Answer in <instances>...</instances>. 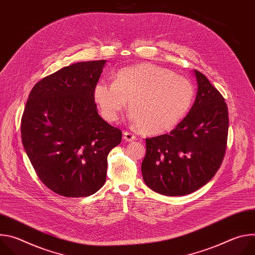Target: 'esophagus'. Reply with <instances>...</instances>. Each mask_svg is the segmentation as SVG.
<instances>
[{
  "instance_id": "esophagus-1",
  "label": "esophagus",
  "mask_w": 255,
  "mask_h": 255,
  "mask_svg": "<svg viewBox=\"0 0 255 255\" xmlns=\"http://www.w3.org/2000/svg\"><path fill=\"white\" fill-rule=\"evenodd\" d=\"M123 138H124V140L125 141H127V142H130V141H133V140H135V135L134 134H132V133H130V132H124V134H123Z\"/></svg>"
}]
</instances>
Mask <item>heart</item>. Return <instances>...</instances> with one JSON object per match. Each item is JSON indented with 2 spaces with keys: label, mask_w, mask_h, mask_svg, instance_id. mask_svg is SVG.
<instances>
[{
  "label": "heart",
  "mask_w": 255,
  "mask_h": 255,
  "mask_svg": "<svg viewBox=\"0 0 255 255\" xmlns=\"http://www.w3.org/2000/svg\"><path fill=\"white\" fill-rule=\"evenodd\" d=\"M93 94L107 121H116L129 101L130 119L143 133L157 135L171 130L187 116L196 91L187 78L143 62L121 68L114 83H97Z\"/></svg>",
  "instance_id": "heart-1"
}]
</instances>
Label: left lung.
<instances>
[{
	"label": "left lung",
	"instance_id": "left-lung-1",
	"mask_svg": "<svg viewBox=\"0 0 255 255\" xmlns=\"http://www.w3.org/2000/svg\"><path fill=\"white\" fill-rule=\"evenodd\" d=\"M195 103L167 134L146 138L141 164L144 183L164 196L189 195L219 169L226 150L229 118L224 98L198 70Z\"/></svg>",
	"mask_w": 255,
	"mask_h": 255
}]
</instances>
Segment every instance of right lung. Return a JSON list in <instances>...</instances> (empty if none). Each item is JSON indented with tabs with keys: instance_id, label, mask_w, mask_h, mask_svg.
<instances>
[{
	"instance_id": "add662e5",
	"label": "right lung",
	"mask_w": 255,
	"mask_h": 255,
	"mask_svg": "<svg viewBox=\"0 0 255 255\" xmlns=\"http://www.w3.org/2000/svg\"><path fill=\"white\" fill-rule=\"evenodd\" d=\"M106 60L65 66L36 84L21 121L25 151L42 183L68 198L88 197L105 184L107 156L120 129L98 113L94 88Z\"/></svg>"
}]
</instances>
